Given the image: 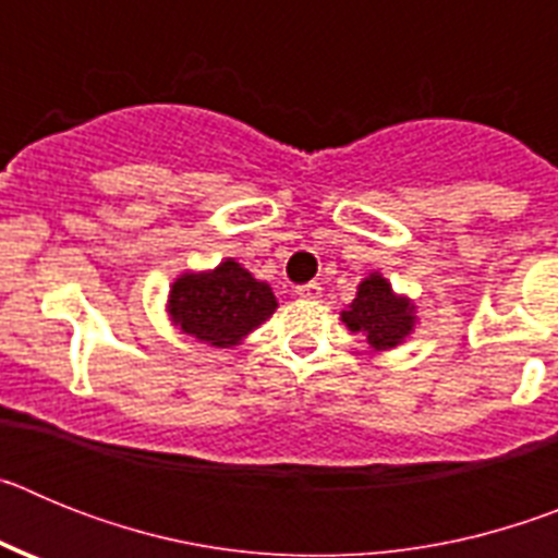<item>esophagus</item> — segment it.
<instances>
[{"instance_id": "34e87169", "label": "esophagus", "mask_w": 558, "mask_h": 558, "mask_svg": "<svg viewBox=\"0 0 558 558\" xmlns=\"http://www.w3.org/2000/svg\"><path fill=\"white\" fill-rule=\"evenodd\" d=\"M295 295H299V299H310V302H315V299H322V284L318 282L302 284V288H295Z\"/></svg>"}]
</instances>
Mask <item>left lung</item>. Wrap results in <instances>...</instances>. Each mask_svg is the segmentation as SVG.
Listing matches in <instances>:
<instances>
[{"mask_svg": "<svg viewBox=\"0 0 558 558\" xmlns=\"http://www.w3.org/2000/svg\"><path fill=\"white\" fill-rule=\"evenodd\" d=\"M340 322L349 332L363 335L372 352H391L411 338L418 318L416 304L408 295L393 293L386 276L374 270L357 284V295L340 313Z\"/></svg>", "mask_w": 558, "mask_h": 558, "instance_id": "obj_1", "label": "left lung"}]
</instances>
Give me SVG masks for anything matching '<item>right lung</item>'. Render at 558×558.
<instances>
[{"instance_id": "right-lung-1", "label": "right lung", "mask_w": 558, "mask_h": 558, "mask_svg": "<svg viewBox=\"0 0 558 558\" xmlns=\"http://www.w3.org/2000/svg\"><path fill=\"white\" fill-rule=\"evenodd\" d=\"M279 307L268 282L236 259L211 270H186L170 284L167 315L184 335L215 349L240 347Z\"/></svg>"}]
</instances>
